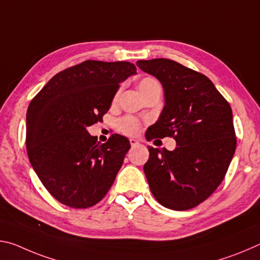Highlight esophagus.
<instances>
[{
  "label": "esophagus",
  "mask_w": 260,
  "mask_h": 260,
  "mask_svg": "<svg viewBox=\"0 0 260 260\" xmlns=\"http://www.w3.org/2000/svg\"><path fill=\"white\" fill-rule=\"evenodd\" d=\"M129 143H131V146L133 147V148L140 146V141L139 140H135V139H129Z\"/></svg>",
  "instance_id": "obj_1"
}]
</instances>
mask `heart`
Segmentation results:
<instances>
[{
  "instance_id": "heart-1",
  "label": "heart",
  "mask_w": 260,
  "mask_h": 260,
  "mask_svg": "<svg viewBox=\"0 0 260 260\" xmlns=\"http://www.w3.org/2000/svg\"><path fill=\"white\" fill-rule=\"evenodd\" d=\"M138 88L140 93L143 94L146 93V91L153 89V88H160V83L158 82V80L155 78L146 77L143 78L142 80H140ZM139 127H140L139 121L132 117H126L119 121V128L121 132H124L125 134H128V135L135 134L136 132L139 131Z\"/></svg>"
}]
</instances>
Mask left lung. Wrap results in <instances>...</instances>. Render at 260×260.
Segmentation results:
<instances>
[{"label": "left lung", "instance_id": "obj_1", "mask_svg": "<svg viewBox=\"0 0 260 260\" xmlns=\"http://www.w3.org/2000/svg\"><path fill=\"white\" fill-rule=\"evenodd\" d=\"M136 65L164 89V108L146 138L173 136L177 142L172 151L149 146L143 166L149 187L167 209L195 208L221 183L234 156L231 105L208 77L177 61L157 58Z\"/></svg>", "mask_w": 260, "mask_h": 260}]
</instances>
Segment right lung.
I'll return each instance as SVG.
<instances>
[{"label":"right lung","instance_id":"add662e5","mask_svg":"<svg viewBox=\"0 0 260 260\" xmlns=\"http://www.w3.org/2000/svg\"><path fill=\"white\" fill-rule=\"evenodd\" d=\"M135 74V65L128 61L86 60L57 73L29 103V162L60 203L89 208L111 188L129 141L114 134L101 144L87 128L102 120L120 82Z\"/></svg>","mask_w":260,"mask_h":260}]
</instances>
